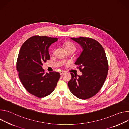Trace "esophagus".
<instances>
[{"mask_svg": "<svg viewBox=\"0 0 129 129\" xmlns=\"http://www.w3.org/2000/svg\"><path fill=\"white\" fill-rule=\"evenodd\" d=\"M65 73H66V72H65V71H60V74L61 75H63V74H64Z\"/></svg>", "mask_w": 129, "mask_h": 129, "instance_id": "1", "label": "esophagus"}]
</instances>
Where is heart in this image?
Instances as JSON below:
<instances>
[{
  "mask_svg": "<svg viewBox=\"0 0 129 129\" xmlns=\"http://www.w3.org/2000/svg\"><path fill=\"white\" fill-rule=\"evenodd\" d=\"M64 48L66 49V50L69 49H75V46L74 44H73L71 42H67L64 44Z\"/></svg>",
  "mask_w": 129,
  "mask_h": 129,
  "instance_id": "obj_1",
  "label": "heart"
}]
</instances>
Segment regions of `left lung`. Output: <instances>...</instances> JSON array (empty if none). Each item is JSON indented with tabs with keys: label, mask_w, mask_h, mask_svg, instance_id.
I'll return each mask as SVG.
<instances>
[{
	"label": "left lung",
	"mask_w": 129,
	"mask_h": 129,
	"mask_svg": "<svg viewBox=\"0 0 129 129\" xmlns=\"http://www.w3.org/2000/svg\"><path fill=\"white\" fill-rule=\"evenodd\" d=\"M71 39L82 49L75 62L82 74L79 76L71 73L72 78L68 85L71 92L76 97L88 99L98 92L106 79L108 64L106 53L102 45L94 39L84 37Z\"/></svg>",
	"instance_id": "1"
}]
</instances>
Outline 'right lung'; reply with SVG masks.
Wrapping results in <instances>:
<instances>
[{
	"label": "right lung",
	"mask_w": 129,
	"mask_h": 129,
	"mask_svg": "<svg viewBox=\"0 0 129 129\" xmlns=\"http://www.w3.org/2000/svg\"><path fill=\"white\" fill-rule=\"evenodd\" d=\"M57 38L34 36L22 45L17 61V70L23 87L27 92L39 98L51 94L60 74L51 72L45 74L42 63L50 59L49 48Z\"/></svg>",
	"instance_id": "obj_1"
}]
</instances>
